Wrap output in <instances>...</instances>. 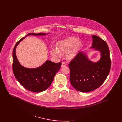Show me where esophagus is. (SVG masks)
<instances>
[{"mask_svg": "<svg viewBox=\"0 0 122 122\" xmlns=\"http://www.w3.org/2000/svg\"><path fill=\"white\" fill-rule=\"evenodd\" d=\"M66 64L65 63H64V62H62L61 67H64V66H66Z\"/></svg>", "mask_w": 122, "mask_h": 122, "instance_id": "obj_1", "label": "esophagus"}]
</instances>
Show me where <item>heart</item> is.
I'll list each match as a JSON object with an SVG mask.
<instances>
[{
	"label": "heart",
	"mask_w": 122,
	"mask_h": 122,
	"mask_svg": "<svg viewBox=\"0 0 122 122\" xmlns=\"http://www.w3.org/2000/svg\"><path fill=\"white\" fill-rule=\"evenodd\" d=\"M82 43L77 37H70L59 41L57 44V48H52L51 53L53 56L59 57L60 52H65V57L68 59L75 58L79 52Z\"/></svg>",
	"instance_id": "heart-1"
}]
</instances>
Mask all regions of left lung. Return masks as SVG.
I'll list each match as a JSON object with an SVG mask.
<instances>
[{
  "instance_id": "1",
  "label": "left lung",
  "mask_w": 122,
  "mask_h": 122,
  "mask_svg": "<svg viewBox=\"0 0 122 122\" xmlns=\"http://www.w3.org/2000/svg\"><path fill=\"white\" fill-rule=\"evenodd\" d=\"M92 37L91 48L100 52L99 61L92 62L85 53L79 52L69 64L70 83L76 90L82 92H90L100 87L110 70V56L107 43L97 36L92 35Z\"/></svg>"
}]
</instances>
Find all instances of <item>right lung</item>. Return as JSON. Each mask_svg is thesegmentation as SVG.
Segmentation results:
<instances>
[{"mask_svg": "<svg viewBox=\"0 0 122 122\" xmlns=\"http://www.w3.org/2000/svg\"><path fill=\"white\" fill-rule=\"evenodd\" d=\"M48 34V33H47ZM30 35H45V33H29ZM25 37L15 44L13 51V71L15 78L25 89L33 92H40L46 90L52 84L54 77L60 69L61 62L55 63L49 60L39 67L35 69L26 68L22 66L18 60L15 50L18 44Z\"/></svg>", "mask_w": 122, "mask_h": 122, "instance_id": "1", "label": "right lung"}]
</instances>
